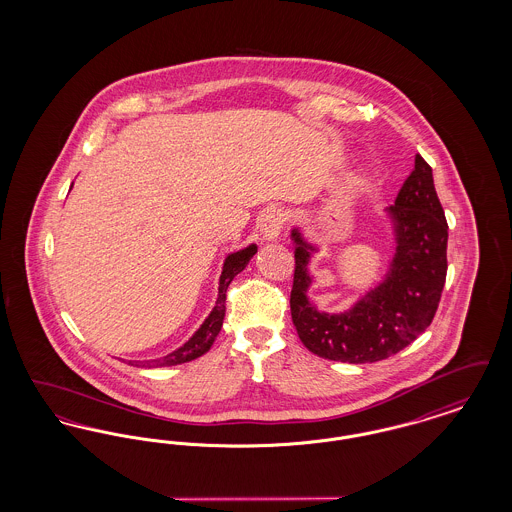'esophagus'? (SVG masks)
I'll list each match as a JSON object with an SVG mask.
<instances>
[{
  "label": "esophagus",
  "instance_id": "esophagus-1",
  "mask_svg": "<svg viewBox=\"0 0 512 512\" xmlns=\"http://www.w3.org/2000/svg\"><path fill=\"white\" fill-rule=\"evenodd\" d=\"M286 219H288V215H286L284 209H270V211H267L263 215V220H261V234H263V238L268 240V242L276 240L280 236V232L284 230Z\"/></svg>",
  "mask_w": 512,
  "mask_h": 512
}]
</instances>
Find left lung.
<instances>
[{
	"label": "left lung",
	"mask_w": 512,
	"mask_h": 512,
	"mask_svg": "<svg viewBox=\"0 0 512 512\" xmlns=\"http://www.w3.org/2000/svg\"><path fill=\"white\" fill-rule=\"evenodd\" d=\"M395 257L386 280L347 313H320L309 301V259L315 251L297 230L290 293L299 340L318 357L341 363H376L405 349L434 320L447 276V220L432 167L414 157V169L388 207Z\"/></svg>",
	"instance_id": "obj_1"
}]
</instances>
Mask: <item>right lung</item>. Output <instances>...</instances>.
I'll return each instance as SVG.
<instances>
[{"mask_svg": "<svg viewBox=\"0 0 512 512\" xmlns=\"http://www.w3.org/2000/svg\"><path fill=\"white\" fill-rule=\"evenodd\" d=\"M257 253V245L251 244L245 247L242 251H236L232 255L226 257L224 267H222V274H220L219 286V299L215 309L211 311V315L205 318V322L201 324V328L195 332L190 340L186 341L180 349L172 351L171 355L163 357V359H155V361H146L144 366H172L182 365L188 361H194L197 357H201L203 353H207L213 345L215 338L219 336L220 328H222V320H224V313H226V290L230 286V282L234 280L236 274H240L249 259Z\"/></svg>", "mask_w": 512, "mask_h": 512, "instance_id": "obj_1", "label": "right lung"}]
</instances>
